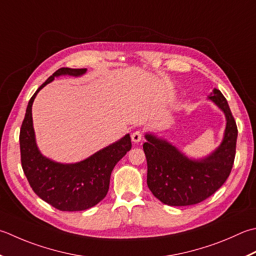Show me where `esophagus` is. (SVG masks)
I'll list each match as a JSON object with an SVG mask.
<instances>
[{
  "label": "esophagus",
  "instance_id": "1",
  "mask_svg": "<svg viewBox=\"0 0 256 256\" xmlns=\"http://www.w3.org/2000/svg\"><path fill=\"white\" fill-rule=\"evenodd\" d=\"M131 138H132V141H133L134 143H138V142L142 140V132L138 131V130H136V131H134V132L132 133Z\"/></svg>",
  "mask_w": 256,
  "mask_h": 256
}]
</instances>
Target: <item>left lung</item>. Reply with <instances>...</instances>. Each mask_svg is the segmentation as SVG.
I'll return each instance as SVG.
<instances>
[{
	"instance_id": "8db88e82",
	"label": "left lung",
	"mask_w": 256,
	"mask_h": 256,
	"mask_svg": "<svg viewBox=\"0 0 256 256\" xmlns=\"http://www.w3.org/2000/svg\"><path fill=\"white\" fill-rule=\"evenodd\" d=\"M208 98L226 116L223 142L208 158L192 161L166 141L145 135L148 141L143 150L148 162V186L164 204L186 206L202 202L216 192L231 173L236 150V122L220 90L214 88Z\"/></svg>"
}]
</instances>
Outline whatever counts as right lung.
Returning a JSON list of instances; mask_svg holds the SVG:
<instances>
[{
    "label": "right lung",
    "mask_w": 256,
    "mask_h": 256,
    "mask_svg": "<svg viewBox=\"0 0 256 256\" xmlns=\"http://www.w3.org/2000/svg\"><path fill=\"white\" fill-rule=\"evenodd\" d=\"M86 68H61L54 72L28 104L20 131V150L23 172L34 193L60 211H84L101 202L108 194L110 178L116 163L132 148L130 135L75 164H60L42 156L35 143L32 104L38 92L55 76L68 74L78 76Z\"/></svg>",
    "instance_id": "right-lung-1"
}]
</instances>
